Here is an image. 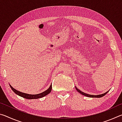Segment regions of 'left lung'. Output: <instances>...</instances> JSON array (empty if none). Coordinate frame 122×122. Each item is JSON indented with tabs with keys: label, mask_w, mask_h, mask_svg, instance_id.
Returning <instances> with one entry per match:
<instances>
[{
	"label": "left lung",
	"mask_w": 122,
	"mask_h": 122,
	"mask_svg": "<svg viewBox=\"0 0 122 122\" xmlns=\"http://www.w3.org/2000/svg\"><path fill=\"white\" fill-rule=\"evenodd\" d=\"M75 88H76V90H77L78 92H80V94H82V95H83L85 96L89 97L100 98V97H103V96H104V95H106L107 93H108V92H105V93H104V94H101V95H89V94H87L85 93V92H81V90H80L79 89H77V88H76V86H75Z\"/></svg>",
	"instance_id": "1"
}]
</instances>
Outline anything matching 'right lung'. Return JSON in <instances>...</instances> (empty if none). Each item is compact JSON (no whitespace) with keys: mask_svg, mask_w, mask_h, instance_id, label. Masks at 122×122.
Wrapping results in <instances>:
<instances>
[{"mask_svg":"<svg viewBox=\"0 0 122 122\" xmlns=\"http://www.w3.org/2000/svg\"><path fill=\"white\" fill-rule=\"evenodd\" d=\"M10 87H11V88L12 89V90H13L16 95H19L20 96L22 97L26 98V99H38L39 98L43 97L46 96L47 95H48L49 93H50V92H51V88H52V86H51V84L50 86H49V88L46 91H45V92H41V93L38 94L31 95V94H25V93H24V92H19V91L16 90V89H15L12 87V86L10 85Z\"/></svg>","mask_w":122,"mask_h":122,"instance_id":"add662e5","label":"right lung"}]
</instances>
